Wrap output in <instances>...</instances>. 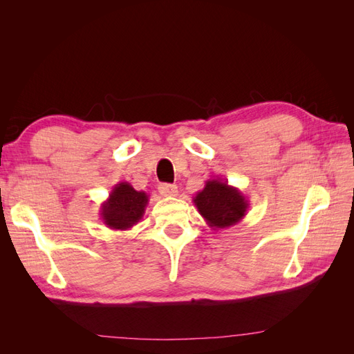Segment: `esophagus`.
I'll return each instance as SVG.
<instances>
[{"instance_id": "34e87169", "label": "esophagus", "mask_w": 354, "mask_h": 354, "mask_svg": "<svg viewBox=\"0 0 354 354\" xmlns=\"http://www.w3.org/2000/svg\"><path fill=\"white\" fill-rule=\"evenodd\" d=\"M159 194L162 196H177L178 195V190L176 185H168V183H162L159 185Z\"/></svg>"}]
</instances>
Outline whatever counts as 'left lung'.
Instances as JSON below:
<instances>
[{
    "instance_id": "obj_1",
    "label": "left lung",
    "mask_w": 354,
    "mask_h": 354,
    "mask_svg": "<svg viewBox=\"0 0 354 354\" xmlns=\"http://www.w3.org/2000/svg\"><path fill=\"white\" fill-rule=\"evenodd\" d=\"M194 203L202 218L214 230L238 224L250 208V202L242 192L220 178L207 180L205 187L194 198Z\"/></svg>"
}]
</instances>
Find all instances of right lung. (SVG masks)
I'll use <instances>...</instances> for the list:
<instances>
[{
    "mask_svg": "<svg viewBox=\"0 0 354 354\" xmlns=\"http://www.w3.org/2000/svg\"><path fill=\"white\" fill-rule=\"evenodd\" d=\"M147 203L146 192H138L128 181H121L113 186L109 198L102 203L100 218L106 227L128 230L143 218Z\"/></svg>",
    "mask_w": 354,
    "mask_h": 354,
    "instance_id": "1",
    "label": "right lung"
}]
</instances>
